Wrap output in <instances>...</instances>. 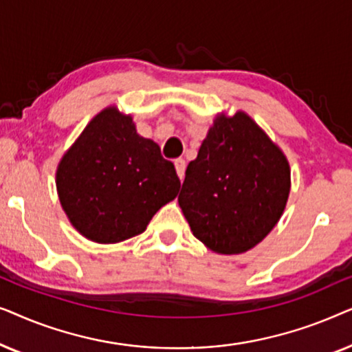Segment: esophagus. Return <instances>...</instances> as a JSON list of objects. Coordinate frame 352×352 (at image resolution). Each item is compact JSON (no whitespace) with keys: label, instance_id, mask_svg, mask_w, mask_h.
<instances>
[{"label":"esophagus","instance_id":"obj_1","mask_svg":"<svg viewBox=\"0 0 352 352\" xmlns=\"http://www.w3.org/2000/svg\"><path fill=\"white\" fill-rule=\"evenodd\" d=\"M175 166H176V173L177 176H179V179L182 181L184 179V171H186V162L182 160V158H177L175 162Z\"/></svg>","mask_w":352,"mask_h":352}]
</instances>
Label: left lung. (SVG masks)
<instances>
[{
	"label": "left lung",
	"instance_id": "left-lung-1",
	"mask_svg": "<svg viewBox=\"0 0 352 352\" xmlns=\"http://www.w3.org/2000/svg\"><path fill=\"white\" fill-rule=\"evenodd\" d=\"M290 194L287 157L245 112L218 115L189 163L177 197L192 234L210 250L239 254L278 223Z\"/></svg>",
	"mask_w": 352,
	"mask_h": 352
}]
</instances>
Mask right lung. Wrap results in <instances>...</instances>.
Instances as JSON below:
<instances>
[{
    "label": "right lung",
    "mask_w": 352,
    "mask_h": 352,
    "mask_svg": "<svg viewBox=\"0 0 352 352\" xmlns=\"http://www.w3.org/2000/svg\"><path fill=\"white\" fill-rule=\"evenodd\" d=\"M70 223L86 239L117 243L144 232L152 216L175 200L181 182L133 118L107 107L91 120L56 173Z\"/></svg>",
    "instance_id": "right-lung-1"
}]
</instances>
